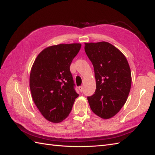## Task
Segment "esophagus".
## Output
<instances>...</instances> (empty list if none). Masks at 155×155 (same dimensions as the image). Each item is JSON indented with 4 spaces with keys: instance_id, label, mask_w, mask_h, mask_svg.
Instances as JSON below:
<instances>
[{
    "instance_id": "34e87169",
    "label": "esophagus",
    "mask_w": 155,
    "mask_h": 155,
    "mask_svg": "<svg viewBox=\"0 0 155 155\" xmlns=\"http://www.w3.org/2000/svg\"><path fill=\"white\" fill-rule=\"evenodd\" d=\"M78 88H79V90H80L81 92H83V91H84V87H83V86H81V87H78Z\"/></svg>"
}]
</instances>
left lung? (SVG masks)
I'll return each instance as SVG.
<instances>
[{"label":"left lung","mask_w":155,"mask_h":155,"mask_svg":"<svg viewBox=\"0 0 155 155\" xmlns=\"http://www.w3.org/2000/svg\"><path fill=\"white\" fill-rule=\"evenodd\" d=\"M84 51L93 65L97 87L88 97L94 114L108 119L124 106L131 87V72L126 57L107 42L85 43Z\"/></svg>","instance_id":"left-lung-1"}]
</instances>
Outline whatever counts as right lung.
Wrapping results in <instances>:
<instances>
[{
	"mask_svg": "<svg viewBox=\"0 0 155 155\" xmlns=\"http://www.w3.org/2000/svg\"><path fill=\"white\" fill-rule=\"evenodd\" d=\"M79 43L60 44L45 48L35 59L30 74L32 99L46 119L57 123L71 113L78 97L70 71Z\"/></svg>",
	"mask_w": 155,
	"mask_h": 155,
	"instance_id": "add662e5",
	"label": "right lung"
}]
</instances>
